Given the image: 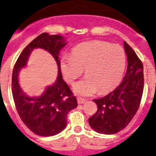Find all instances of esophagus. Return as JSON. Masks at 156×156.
Masks as SVG:
<instances>
[{
	"label": "esophagus",
	"mask_w": 156,
	"mask_h": 156,
	"mask_svg": "<svg viewBox=\"0 0 156 156\" xmlns=\"http://www.w3.org/2000/svg\"><path fill=\"white\" fill-rule=\"evenodd\" d=\"M77 102H78V104H84L85 102V99L82 98H77Z\"/></svg>",
	"instance_id": "34e87169"
}]
</instances>
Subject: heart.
<instances>
[{
  "instance_id": "b5f03b06",
  "label": "heart",
  "mask_w": 156,
  "mask_h": 156,
  "mask_svg": "<svg viewBox=\"0 0 156 156\" xmlns=\"http://www.w3.org/2000/svg\"><path fill=\"white\" fill-rule=\"evenodd\" d=\"M125 66L124 49L100 41L78 44L72 50V56L64 55L61 59L62 72L69 84H73L85 70L87 76L73 88L76 94L82 96L112 90L121 80Z\"/></svg>"
}]
</instances>
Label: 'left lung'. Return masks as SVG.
I'll use <instances>...</instances> for the list:
<instances>
[{
	"instance_id": "8db88e82",
	"label": "left lung",
	"mask_w": 156,
	"mask_h": 156,
	"mask_svg": "<svg viewBox=\"0 0 156 156\" xmlns=\"http://www.w3.org/2000/svg\"><path fill=\"white\" fill-rule=\"evenodd\" d=\"M128 60L126 74L119 86L107 96L94 99L98 111L89 119V125L97 133L114 134L129 124L142 99L144 76L143 65L134 50L124 41Z\"/></svg>"
}]
</instances>
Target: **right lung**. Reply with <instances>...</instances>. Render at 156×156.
<instances>
[{"mask_svg": "<svg viewBox=\"0 0 156 156\" xmlns=\"http://www.w3.org/2000/svg\"><path fill=\"white\" fill-rule=\"evenodd\" d=\"M64 37L59 35L42 33L29 43L17 59L12 74V94L17 112L27 127L36 134L43 137L54 136L67 126V113L77 107L76 98L62 79L59 52L66 45ZM41 48L54 57L59 69L55 83L47 87L39 97H29L20 88L18 72L26 65L34 48Z\"/></svg>", "mask_w": 156, "mask_h": 156, "instance_id": "add662e5", "label": "right lung"}]
</instances>
